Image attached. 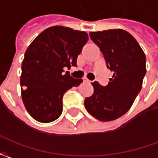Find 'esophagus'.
Returning a JSON list of instances; mask_svg holds the SVG:
<instances>
[{"label":"esophagus","mask_w":158,"mask_h":158,"mask_svg":"<svg viewBox=\"0 0 158 158\" xmlns=\"http://www.w3.org/2000/svg\"><path fill=\"white\" fill-rule=\"evenodd\" d=\"M84 81H86V82H87V83H91V82H92V81L88 80V79H85V80H84Z\"/></svg>","instance_id":"34e87169"}]
</instances>
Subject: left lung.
I'll return each mask as SVG.
<instances>
[{
    "label": "left lung",
    "instance_id": "obj_1",
    "mask_svg": "<svg viewBox=\"0 0 158 158\" xmlns=\"http://www.w3.org/2000/svg\"><path fill=\"white\" fill-rule=\"evenodd\" d=\"M89 35L114 74L106 87L92 82L93 95L85 98L84 105L94 118L111 121L124 115L140 93L147 71L146 55L134 37L120 28L90 32Z\"/></svg>",
    "mask_w": 158,
    "mask_h": 158
}]
</instances>
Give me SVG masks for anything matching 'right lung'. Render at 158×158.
Listing matches in <instances>:
<instances>
[{
  "label": "right lung",
  "instance_id": "1",
  "mask_svg": "<svg viewBox=\"0 0 158 158\" xmlns=\"http://www.w3.org/2000/svg\"><path fill=\"white\" fill-rule=\"evenodd\" d=\"M88 40L84 31L64 26L48 27L27 47L22 63V99L35 120L49 123L62 113V98L82 81L64 68L76 66L77 58Z\"/></svg>",
  "mask_w": 158,
  "mask_h": 158
}]
</instances>
